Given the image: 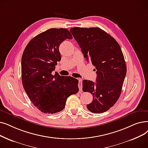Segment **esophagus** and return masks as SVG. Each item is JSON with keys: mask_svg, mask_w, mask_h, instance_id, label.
Here are the masks:
<instances>
[{"mask_svg": "<svg viewBox=\"0 0 148 148\" xmlns=\"http://www.w3.org/2000/svg\"><path fill=\"white\" fill-rule=\"evenodd\" d=\"M79 86L80 91H82V80L81 79H79Z\"/></svg>", "mask_w": 148, "mask_h": 148, "instance_id": "obj_1", "label": "esophagus"}]
</instances>
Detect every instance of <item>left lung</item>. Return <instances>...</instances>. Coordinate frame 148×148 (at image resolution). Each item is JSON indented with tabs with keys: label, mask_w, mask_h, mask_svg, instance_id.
<instances>
[{
	"label": "left lung",
	"mask_w": 148,
	"mask_h": 148,
	"mask_svg": "<svg viewBox=\"0 0 148 148\" xmlns=\"http://www.w3.org/2000/svg\"><path fill=\"white\" fill-rule=\"evenodd\" d=\"M86 60L95 67L96 82L83 80V91L93 100L86 105L93 113L107 111L118 100L126 74L124 56L118 42L100 28L70 29Z\"/></svg>",
	"instance_id": "left-lung-1"
}]
</instances>
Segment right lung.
Returning a JSON list of instances; mask_svg holds the SVG:
<instances>
[{
	"label": "right lung",
	"mask_w": 148,
	"mask_h": 148,
	"mask_svg": "<svg viewBox=\"0 0 148 148\" xmlns=\"http://www.w3.org/2000/svg\"><path fill=\"white\" fill-rule=\"evenodd\" d=\"M73 38L66 28H51L29 41L22 57V84L33 105L42 112L54 114L65 108L67 98L79 91V80L52 74L61 60L59 46Z\"/></svg>",
	"instance_id": "right-lung-1"
}]
</instances>
